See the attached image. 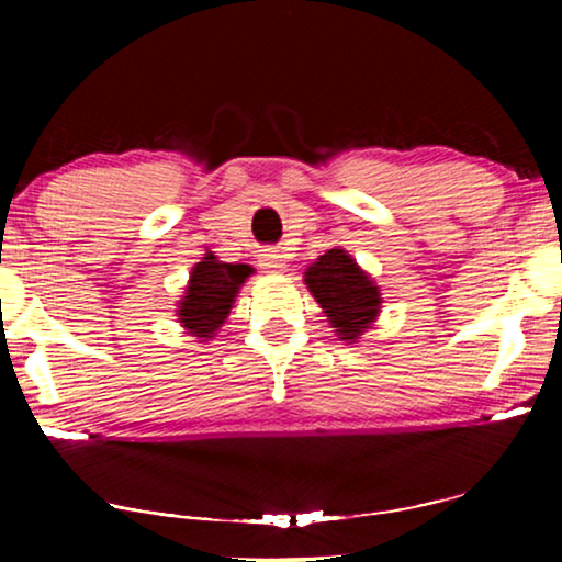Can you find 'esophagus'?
I'll return each instance as SVG.
<instances>
[{
  "label": "esophagus",
  "mask_w": 562,
  "mask_h": 562,
  "mask_svg": "<svg viewBox=\"0 0 562 562\" xmlns=\"http://www.w3.org/2000/svg\"><path fill=\"white\" fill-rule=\"evenodd\" d=\"M260 268H266L268 273L286 271V256H281L279 250H263L260 252Z\"/></svg>",
  "instance_id": "esophagus-1"
}]
</instances>
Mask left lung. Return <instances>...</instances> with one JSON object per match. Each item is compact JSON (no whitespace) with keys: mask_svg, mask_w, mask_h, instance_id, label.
Returning a JSON list of instances; mask_svg holds the SVG:
<instances>
[{"mask_svg":"<svg viewBox=\"0 0 562 562\" xmlns=\"http://www.w3.org/2000/svg\"><path fill=\"white\" fill-rule=\"evenodd\" d=\"M304 283L342 342H358L381 314V289L345 248H329L304 271Z\"/></svg>","mask_w":562,"mask_h":562,"instance_id":"left-lung-1","label":"left lung"}]
</instances>
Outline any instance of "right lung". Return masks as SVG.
Masks as SVG:
<instances>
[{
    "mask_svg": "<svg viewBox=\"0 0 562 562\" xmlns=\"http://www.w3.org/2000/svg\"><path fill=\"white\" fill-rule=\"evenodd\" d=\"M252 273L256 271L250 266L225 263L212 250H206L204 258L191 268L189 283L176 310V317L187 335L199 342H210L227 322L243 283Z\"/></svg>",
    "mask_w": 562,
    "mask_h": 562,
    "instance_id": "add662e5",
    "label": "right lung"
}]
</instances>
